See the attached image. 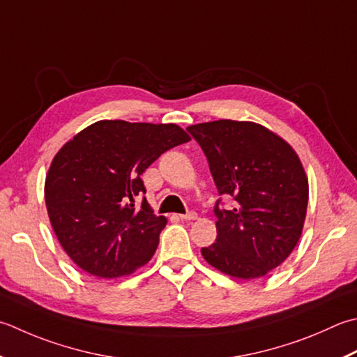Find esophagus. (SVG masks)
I'll use <instances>...</instances> for the list:
<instances>
[{"label":"esophagus","mask_w":357,"mask_h":357,"mask_svg":"<svg viewBox=\"0 0 357 357\" xmlns=\"http://www.w3.org/2000/svg\"><path fill=\"white\" fill-rule=\"evenodd\" d=\"M179 218L184 220V221L197 220V218H198V213H197V212H187V213H184V215H179Z\"/></svg>","instance_id":"34e87169"}]
</instances>
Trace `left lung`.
I'll return each mask as SVG.
<instances>
[{"mask_svg":"<svg viewBox=\"0 0 357 357\" xmlns=\"http://www.w3.org/2000/svg\"><path fill=\"white\" fill-rule=\"evenodd\" d=\"M207 158L220 195L234 208L215 204L216 241L201 254L211 266L243 280L266 275L289 257L302 235L308 179L297 153L275 132L254 122L190 125Z\"/></svg>","mask_w":357,"mask_h":357,"instance_id":"1","label":"left lung"}]
</instances>
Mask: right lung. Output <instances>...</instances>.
<instances>
[{"mask_svg": "<svg viewBox=\"0 0 357 357\" xmlns=\"http://www.w3.org/2000/svg\"><path fill=\"white\" fill-rule=\"evenodd\" d=\"M190 141L174 123L99 121L52 159L45 201L55 235L88 274L116 278L144 266L167 225L145 197L141 174L173 146Z\"/></svg>", "mask_w": 357, "mask_h": 357, "instance_id": "add662e5", "label": "right lung"}]
</instances>
